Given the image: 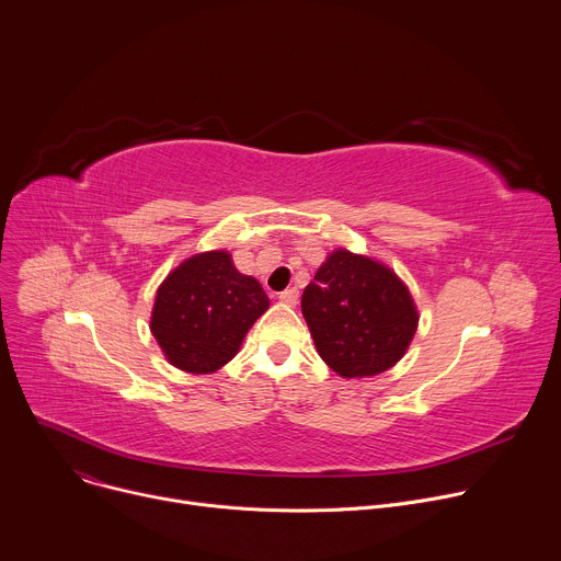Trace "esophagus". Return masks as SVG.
<instances>
[{"instance_id": "esophagus-1", "label": "esophagus", "mask_w": 561, "mask_h": 561, "mask_svg": "<svg viewBox=\"0 0 561 561\" xmlns=\"http://www.w3.org/2000/svg\"><path fill=\"white\" fill-rule=\"evenodd\" d=\"M297 297H299L297 288H286V290H282V293H279V299H282L284 304H288V307H295V304H297Z\"/></svg>"}]
</instances>
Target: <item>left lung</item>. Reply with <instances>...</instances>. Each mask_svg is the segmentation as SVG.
Here are the masks:
<instances>
[{"mask_svg": "<svg viewBox=\"0 0 561 561\" xmlns=\"http://www.w3.org/2000/svg\"><path fill=\"white\" fill-rule=\"evenodd\" d=\"M301 316L320 358L342 378L391 369L410 348L421 318L410 288L387 264L346 248L329 252L304 288Z\"/></svg>", "mask_w": 561, "mask_h": 561, "instance_id": "8db88e82", "label": "left lung"}]
</instances>
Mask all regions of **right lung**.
<instances>
[{
  "label": "right lung",
  "mask_w": 561,
  "mask_h": 561,
  "mask_svg": "<svg viewBox=\"0 0 561 561\" xmlns=\"http://www.w3.org/2000/svg\"><path fill=\"white\" fill-rule=\"evenodd\" d=\"M271 307L262 284L234 268L228 250L198 252L159 286L149 329L170 365L213 374L228 365Z\"/></svg>",
  "instance_id": "1"
}]
</instances>
